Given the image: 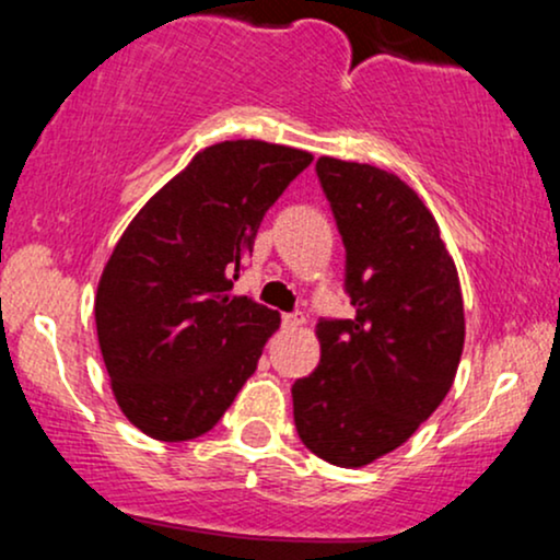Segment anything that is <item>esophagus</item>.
Here are the masks:
<instances>
[{"mask_svg": "<svg viewBox=\"0 0 560 560\" xmlns=\"http://www.w3.org/2000/svg\"><path fill=\"white\" fill-rule=\"evenodd\" d=\"M302 313H284V316H281V324H284V329H300L302 326Z\"/></svg>", "mask_w": 560, "mask_h": 560, "instance_id": "obj_1", "label": "esophagus"}]
</instances>
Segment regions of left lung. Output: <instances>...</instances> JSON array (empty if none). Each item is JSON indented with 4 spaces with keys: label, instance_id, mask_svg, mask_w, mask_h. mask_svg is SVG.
I'll list each match as a JSON object with an SVG mask.
<instances>
[{
    "label": "left lung",
    "instance_id": "1",
    "mask_svg": "<svg viewBox=\"0 0 560 560\" xmlns=\"http://www.w3.org/2000/svg\"><path fill=\"white\" fill-rule=\"evenodd\" d=\"M345 242L352 318H320V363L292 384L311 453L358 468L400 447L445 400L464 352L458 271L427 205L395 173L320 158Z\"/></svg>",
    "mask_w": 560,
    "mask_h": 560
}]
</instances>
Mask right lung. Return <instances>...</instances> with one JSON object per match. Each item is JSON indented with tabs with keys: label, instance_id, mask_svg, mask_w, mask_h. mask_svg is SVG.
Returning <instances> with one entry per match:
<instances>
[{
	"label": "right lung",
	"instance_id": "1",
	"mask_svg": "<svg viewBox=\"0 0 560 560\" xmlns=\"http://www.w3.org/2000/svg\"><path fill=\"white\" fill-rule=\"evenodd\" d=\"M313 163L268 141L197 152L115 244L96 289L100 350L115 400L163 442L210 432L255 374L279 313L231 298L268 208Z\"/></svg>",
	"mask_w": 560,
	"mask_h": 560
}]
</instances>
